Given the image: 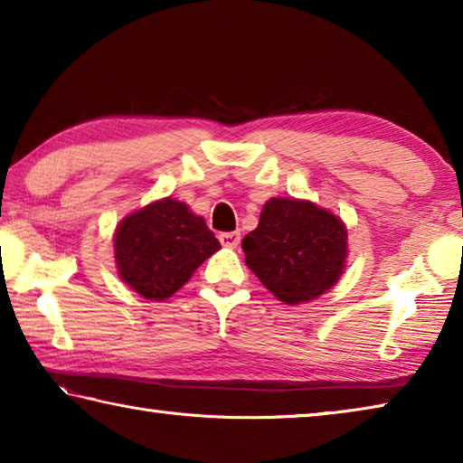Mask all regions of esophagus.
I'll return each instance as SVG.
<instances>
[{
  "mask_svg": "<svg viewBox=\"0 0 463 463\" xmlns=\"http://www.w3.org/2000/svg\"><path fill=\"white\" fill-rule=\"evenodd\" d=\"M218 241H221L224 247L234 249L241 242V232H237V231H234V232H221V234H218Z\"/></svg>",
  "mask_w": 463,
  "mask_h": 463,
  "instance_id": "obj_1",
  "label": "esophagus"
}]
</instances>
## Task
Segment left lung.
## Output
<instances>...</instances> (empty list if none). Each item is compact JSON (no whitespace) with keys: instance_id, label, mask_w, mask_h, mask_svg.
<instances>
[{"instance_id":"obj_1","label":"left lung","mask_w":463,"mask_h":463,"mask_svg":"<svg viewBox=\"0 0 463 463\" xmlns=\"http://www.w3.org/2000/svg\"><path fill=\"white\" fill-rule=\"evenodd\" d=\"M241 247L249 269L273 296L300 304L325 294L339 279L347 231L339 218L315 203L273 198Z\"/></svg>"}]
</instances>
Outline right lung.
<instances>
[{"label":"right lung","mask_w":463,"mask_h":463,"mask_svg":"<svg viewBox=\"0 0 463 463\" xmlns=\"http://www.w3.org/2000/svg\"><path fill=\"white\" fill-rule=\"evenodd\" d=\"M218 249L206 221L171 198L124 218L114 237L120 278L146 300L175 294Z\"/></svg>","instance_id":"right-lung-1"}]
</instances>
